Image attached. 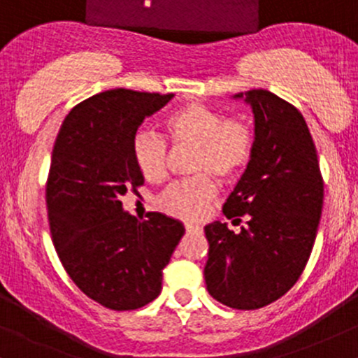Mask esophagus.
Instances as JSON below:
<instances>
[{
    "label": "esophagus",
    "instance_id": "esophagus-1",
    "mask_svg": "<svg viewBox=\"0 0 358 358\" xmlns=\"http://www.w3.org/2000/svg\"><path fill=\"white\" fill-rule=\"evenodd\" d=\"M184 229H186V232H196V230H199V227L193 224H184Z\"/></svg>",
    "mask_w": 358,
    "mask_h": 358
}]
</instances>
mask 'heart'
Listing matches in <instances>:
<instances>
[{"mask_svg":"<svg viewBox=\"0 0 358 358\" xmlns=\"http://www.w3.org/2000/svg\"><path fill=\"white\" fill-rule=\"evenodd\" d=\"M164 131L172 147L193 148L189 171L198 176L171 184L159 194L157 206L182 220H199L218 191L211 176L224 182L239 178L255 155V133L242 119L225 117L220 110L199 102L184 103L169 114ZM167 141L148 129L134 134V165L150 182L167 176Z\"/></svg>","mask_w":358,"mask_h":358,"instance_id":"heart-1","label":"heart"}]
</instances>
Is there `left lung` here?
Wrapping results in <instances>:
<instances>
[{
    "label": "left lung",
    "mask_w": 358,
    "mask_h": 358,
    "mask_svg": "<svg viewBox=\"0 0 358 358\" xmlns=\"http://www.w3.org/2000/svg\"><path fill=\"white\" fill-rule=\"evenodd\" d=\"M244 99L255 113V155L224 205L225 224L205 227V282L215 301L255 310L278 301L301 278L321 220L324 180L301 110L257 88Z\"/></svg>",
    "instance_id": "obj_1"
}]
</instances>
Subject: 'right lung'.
Wrapping results in <instances>:
<instances>
[{
  "label": "right lung",
  "instance_id": "right-lung-1",
  "mask_svg": "<svg viewBox=\"0 0 358 358\" xmlns=\"http://www.w3.org/2000/svg\"><path fill=\"white\" fill-rule=\"evenodd\" d=\"M172 97L101 92L73 107L56 136L45 182L52 242L73 283L107 309H140L159 297L162 270L184 236L174 218L152 211L136 220L121 203L145 182L134 134Z\"/></svg>",
  "mask_w": 358,
  "mask_h": 358
}]
</instances>
